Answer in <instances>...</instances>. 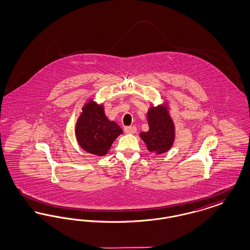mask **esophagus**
I'll use <instances>...</instances> for the list:
<instances>
[{"label": "esophagus", "instance_id": "34e87169", "mask_svg": "<svg viewBox=\"0 0 250 250\" xmlns=\"http://www.w3.org/2000/svg\"><path fill=\"white\" fill-rule=\"evenodd\" d=\"M125 132L126 134H135L137 132V128H136V126H125Z\"/></svg>", "mask_w": 250, "mask_h": 250}]
</instances>
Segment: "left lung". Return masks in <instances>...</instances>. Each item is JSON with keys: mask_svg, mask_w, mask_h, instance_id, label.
I'll return each mask as SVG.
<instances>
[{"mask_svg": "<svg viewBox=\"0 0 250 250\" xmlns=\"http://www.w3.org/2000/svg\"><path fill=\"white\" fill-rule=\"evenodd\" d=\"M147 120L149 130L140 133L147 149L156 155L166 153L172 147L175 139L174 123L169 115L167 104L149 107Z\"/></svg>", "mask_w": 250, "mask_h": 250, "instance_id": "1", "label": "left lung"}]
</instances>
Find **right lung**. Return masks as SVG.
Listing matches in <instances>:
<instances>
[{
  "mask_svg": "<svg viewBox=\"0 0 250 250\" xmlns=\"http://www.w3.org/2000/svg\"><path fill=\"white\" fill-rule=\"evenodd\" d=\"M75 134L77 141L84 151L97 155H107L111 144L123 134L119 125L107 119L103 105L90 99L78 118Z\"/></svg>",
  "mask_w": 250,
  "mask_h": 250,
  "instance_id": "obj_1",
  "label": "right lung"
}]
</instances>
